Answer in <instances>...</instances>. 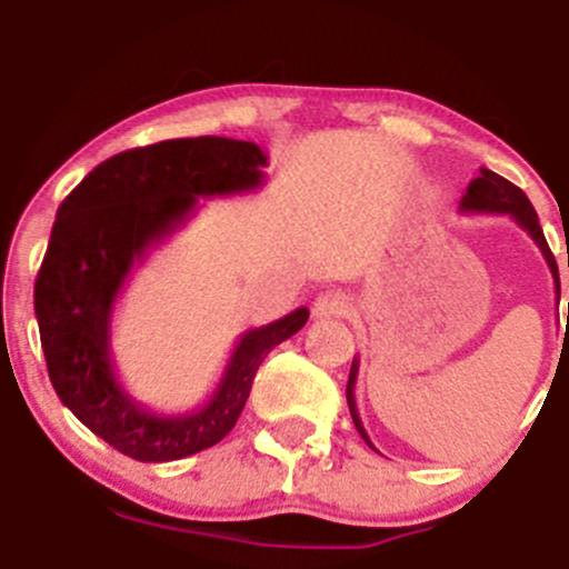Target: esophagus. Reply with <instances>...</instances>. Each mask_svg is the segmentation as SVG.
<instances>
[{"label": "esophagus", "mask_w": 569, "mask_h": 569, "mask_svg": "<svg viewBox=\"0 0 569 569\" xmlns=\"http://www.w3.org/2000/svg\"><path fill=\"white\" fill-rule=\"evenodd\" d=\"M350 312V297L345 291H321L312 302L316 318H342Z\"/></svg>", "instance_id": "obj_1"}]
</instances>
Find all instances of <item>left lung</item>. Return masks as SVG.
Returning a JSON list of instances; mask_svg holds the SVG:
<instances>
[{"mask_svg": "<svg viewBox=\"0 0 569 569\" xmlns=\"http://www.w3.org/2000/svg\"><path fill=\"white\" fill-rule=\"evenodd\" d=\"M460 211L466 213H508V217H513L516 224L521 227L530 238L538 243L540 253L546 257L548 262V270H551L553 276V283H557V302H559V270H557V259H553L551 248H548L546 238H543V230H540V221H538V213H535L532 202L527 200V194L521 192L519 187L511 184L508 179H502L495 171H489V168H481V173L476 176V179L468 184V192L462 194L460 200ZM569 310V305H567ZM569 321V318H567ZM356 377H358V358L352 361L350 367V380H348V407H350V417L352 422H356V430L361 433V439L369 443L371 449H375V443L369 441L367 430H363V422L361 417H358V407H356Z\"/></svg>", "mask_w": 569, "mask_h": 569, "instance_id": "1", "label": "left lung"}]
</instances>
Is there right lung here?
<instances>
[{"label": "right lung", "mask_w": 569, "mask_h": 569, "mask_svg": "<svg viewBox=\"0 0 569 569\" xmlns=\"http://www.w3.org/2000/svg\"><path fill=\"white\" fill-rule=\"evenodd\" d=\"M264 166L267 154L251 141H160L101 162L58 208L34 286L39 339L63 407L117 452L171 462L219 443L238 422L267 352L307 323L310 310L297 307L240 335L213 396L187 415L141 407L117 380L109 339L130 270L198 211L200 198L262 187Z\"/></svg>", "instance_id": "right-lung-1"}]
</instances>
